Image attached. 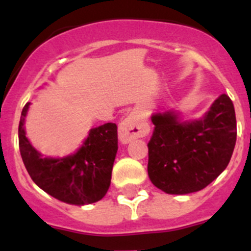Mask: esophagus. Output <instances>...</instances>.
Returning <instances> with one entry per match:
<instances>
[{"mask_svg": "<svg viewBox=\"0 0 251 251\" xmlns=\"http://www.w3.org/2000/svg\"><path fill=\"white\" fill-rule=\"evenodd\" d=\"M148 132H150V127L145 122L141 121V118L134 113L129 114L124 121H122L118 129L119 139L123 143H128L132 139L147 136Z\"/></svg>", "mask_w": 251, "mask_h": 251, "instance_id": "34e87169", "label": "esophagus"}]
</instances>
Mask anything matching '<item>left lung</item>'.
I'll return each instance as SVG.
<instances>
[{
    "mask_svg": "<svg viewBox=\"0 0 251 251\" xmlns=\"http://www.w3.org/2000/svg\"><path fill=\"white\" fill-rule=\"evenodd\" d=\"M148 176L166 194L200 191L227 167L236 142L234 104L220 95L205 118L181 123L172 113L152 117Z\"/></svg>",
    "mask_w": 251,
    "mask_h": 251,
    "instance_id": "8db88e82",
    "label": "left lung"
}]
</instances>
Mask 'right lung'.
Returning <instances> with one entry per match:
<instances>
[{"label":"right lung","instance_id":"add662e5","mask_svg":"<svg viewBox=\"0 0 251 251\" xmlns=\"http://www.w3.org/2000/svg\"><path fill=\"white\" fill-rule=\"evenodd\" d=\"M28 104L24 106L19 124V147L28 175L44 191L72 205L101 200L110 186L113 163L118 150L115 123L90 130L83 147L61 159L43 158L26 138L24 122Z\"/></svg>","mask_w":251,"mask_h":251}]
</instances>
